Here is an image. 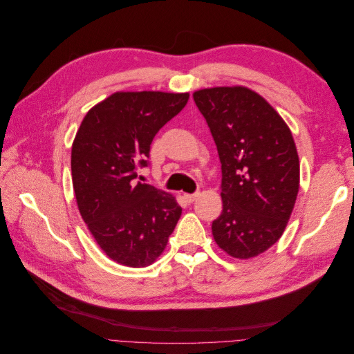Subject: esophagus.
I'll return each mask as SVG.
<instances>
[{
	"instance_id": "34e87169",
	"label": "esophagus",
	"mask_w": 354,
	"mask_h": 354,
	"mask_svg": "<svg viewBox=\"0 0 354 354\" xmlns=\"http://www.w3.org/2000/svg\"><path fill=\"white\" fill-rule=\"evenodd\" d=\"M198 196H199L198 192H196V194H186V195H185V199H186V202L192 203V202H194V201H195Z\"/></svg>"
}]
</instances>
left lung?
I'll return each mask as SVG.
<instances>
[{
  "label": "left lung",
  "instance_id": "left-lung-1",
  "mask_svg": "<svg viewBox=\"0 0 354 354\" xmlns=\"http://www.w3.org/2000/svg\"><path fill=\"white\" fill-rule=\"evenodd\" d=\"M221 162L223 211L212 236L234 259H252L286 227L299 187V160L285 121L246 87L194 93Z\"/></svg>",
  "mask_w": 354,
  "mask_h": 354
}]
</instances>
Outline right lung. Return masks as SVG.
<instances>
[{
    "label": "right lung",
    "instance_id": "1",
    "mask_svg": "<svg viewBox=\"0 0 354 354\" xmlns=\"http://www.w3.org/2000/svg\"><path fill=\"white\" fill-rule=\"evenodd\" d=\"M189 93L118 91L91 108L72 145L81 217L103 252L128 267L152 264L181 216L173 195L142 181L156 133L185 108Z\"/></svg>",
    "mask_w": 354,
    "mask_h": 354
}]
</instances>
